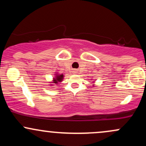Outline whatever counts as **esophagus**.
<instances>
[{"label":"esophagus","mask_w":146,"mask_h":146,"mask_svg":"<svg viewBox=\"0 0 146 146\" xmlns=\"http://www.w3.org/2000/svg\"><path fill=\"white\" fill-rule=\"evenodd\" d=\"M74 72H76V71H74Z\"/></svg>","instance_id":"34e87169"}]
</instances>
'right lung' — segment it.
<instances>
[{
    "instance_id": "1",
    "label": "right lung",
    "mask_w": 146,
    "mask_h": 146,
    "mask_svg": "<svg viewBox=\"0 0 146 146\" xmlns=\"http://www.w3.org/2000/svg\"><path fill=\"white\" fill-rule=\"evenodd\" d=\"M63 77H64L63 75H56V78H54V80H53V82H54V83H56V84H57L58 82H61L62 80Z\"/></svg>"
}]
</instances>
